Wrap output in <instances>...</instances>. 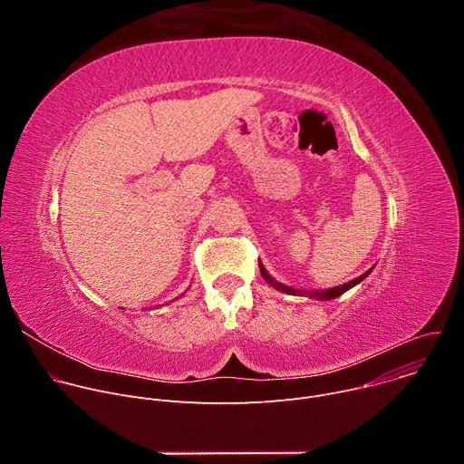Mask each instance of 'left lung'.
Returning <instances> with one entry per match:
<instances>
[{"instance_id": "obj_1", "label": "left lung", "mask_w": 464, "mask_h": 464, "mask_svg": "<svg viewBox=\"0 0 464 464\" xmlns=\"http://www.w3.org/2000/svg\"><path fill=\"white\" fill-rule=\"evenodd\" d=\"M258 268H260V274H262V277L266 279L276 290H279V292H286V294H292V295H308V297H312V299H321V301H328V299H334V297H338V295H342V294H345L349 288H353L354 285H358V283H362L367 276H369V272H365L363 276H360V277H356L354 281H349V283H345V285H342V286H336V288H328V290H321V292H301V290H294V288H288V286H285V285H281V283H277L276 279H272V276L264 270V266L262 264L258 262Z\"/></svg>"}]
</instances>
